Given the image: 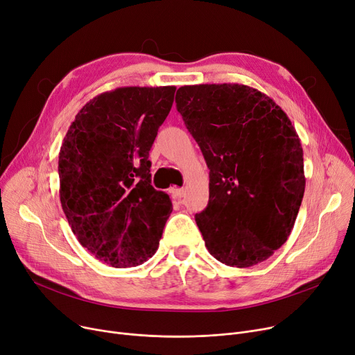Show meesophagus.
<instances>
[{"instance_id":"obj_1","label":"esophagus","mask_w":355,"mask_h":355,"mask_svg":"<svg viewBox=\"0 0 355 355\" xmlns=\"http://www.w3.org/2000/svg\"><path fill=\"white\" fill-rule=\"evenodd\" d=\"M170 193L174 198H181L184 196V189H178V187H171Z\"/></svg>"}]
</instances>
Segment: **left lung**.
<instances>
[{"mask_svg": "<svg viewBox=\"0 0 355 355\" xmlns=\"http://www.w3.org/2000/svg\"><path fill=\"white\" fill-rule=\"evenodd\" d=\"M175 103L210 170L209 204L196 214L207 250L233 268L263 262L288 240L305 193L291 119L239 83L181 86Z\"/></svg>", "mask_w": 355, "mask_h": 355, "instance_id": "8db88e82", "label": "left lung"}]
</instances>
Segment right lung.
Listing matches in <instances>:
<instances>
[{"instance_id": "obj_1", "label": "right lung", "mask_w": 355, "mask_h": 355, "mask_svg": "<svg viewBox=\"0 0 355 355\" xmlns=\"http://www.w3.org/2000/svg\"><path fill=\"white\" fill-rule=\"evenodd\" d=\"M175 86L118 87L89 101L59 154L60 202L71 232L114 268L142 265L157 252L173 211L151 185V149Z\"/></svg>"}]
</instances>
